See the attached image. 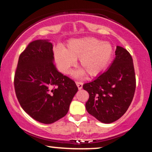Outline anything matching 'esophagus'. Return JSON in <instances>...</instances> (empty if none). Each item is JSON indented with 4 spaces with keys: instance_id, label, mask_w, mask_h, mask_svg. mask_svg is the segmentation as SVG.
I'll use <instances>...</instances> for the list:
<instances>
[{
    "instance_id": "1",
    "label": "esophagus",
    "mask_w": 152,
    "mask_h": 152,
    "mask_svg": "<svg viewBox=\"0 0 152 152\" xmlns=\"http://www.w3.org/2000/svg\"><path fill=\"white\" fill-rule=\"evenodd\" d=\"M76 84L77 85V87L78 89H81L82 86H83V83L81 81H76Z\"/></svg>"
}]
</instances>
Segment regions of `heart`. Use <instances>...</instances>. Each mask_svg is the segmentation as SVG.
I'll list each match as a JSON object with an SVG mask.
<instances>
[{"instance_id": "b5f03b06", "label": "heart", "mask_w": 152, "mask_h": 152, "mask_svg": "<svg viewBox=\"0 0 152 152\" xmlns=\"http://www.w3.org/2000/svg\"><path fill=\"white\" fill-rule=\"evenodd\" d=\"M112 54V47L109 43L101 42L94 38H83L71 40L66 49L57 48L55 59L58 69L64 74H69L75 60L79 58V65L82 69L89 76H96L105 70ZM83 70L77 71L75 76L83 75Z\"/></svg>"}]
</instances>
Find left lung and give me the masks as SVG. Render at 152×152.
Segmentation results:
<instances>
[{"instance_id": "1", "label": "left lung", "mask_w": 152, "mask_h": 152, "mask_svg": "<svg viewBox=\"0 0 152 152\" xmlns=\"http://www.w3.org/2000/svg\"><path fill=\"white\" fill-rule=\"evenodd\" d=\"M115 55L107 71L83 85L89 94L86 103L87 111L106 124L116 121L126 113L136 89L135 71L129 52L117 46Z\"/></svg>"}]
</instances>
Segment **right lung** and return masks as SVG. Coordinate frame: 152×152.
<instances>
[{
    "instance_id": "right-lung-1",
    "label": "right lung",
    "mask_w": 152,
    "mask_h": 152,
    "mask_svg": "<svg viewBox=\"0 0 152 152\" xmlns=\"http://www.w3.org/2000/svg\"><path fill=\"white\" fill-rule=\"evenodd\" d=\"M14 88L22 109L43 124L66 116L78 91L74 80L56 69L53 44L45 40L31 41L20 53Z\"/></svg>"
}]
</instances>
